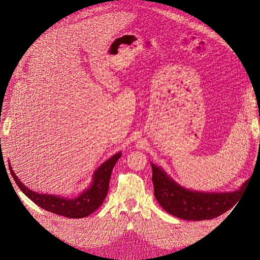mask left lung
I'll return each instance as SVG.
<instances>
[{
    "label": "left lung",
    "instance_id": "obj_1",
    "mask_svg": "<svg viewBox=\"0 0 260 260\" xmlns=\"http://www.w3.org/2000/svg\"><path fill=\"white\" fill-rule=\"evenodd\" d=\"M154 196L161 207L183 220H209L227 212L238 201L244 187L235 192L207 193L187 190L179 185L162 169L152 163Z\"/></svg>",
    "mask_w": 260,
    "mask_h": 260
}]
</instances>
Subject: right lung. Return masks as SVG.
<instances>
[{"mask_svg": "<svg viewBox=\"0 0 260 260\" xmlns=\"http://www.w3.org/2000/svg\"><path fill=\"white\" fill-rule=\"evenodd\" d=\"M121 153L115 154L114 156L107 159L93 174V181L90 187L76 199H66L61 197H56L51 194H42V193L33 192L29 190L26 186L21 183L20 180L10 167V172L12 174L15 183L18 184L20 190L24 194L35 202L37 206L47 210L49 212L56 213L59 215H63L67 218H85L102 206L105 198L108 193L109 179L112 175V171L116 162L118 161Z\"/></svg>", "mask_w": 260, "mask_h": 260, "instance_id": "right-lung-1", "label": "right lung"}]
</instances>
